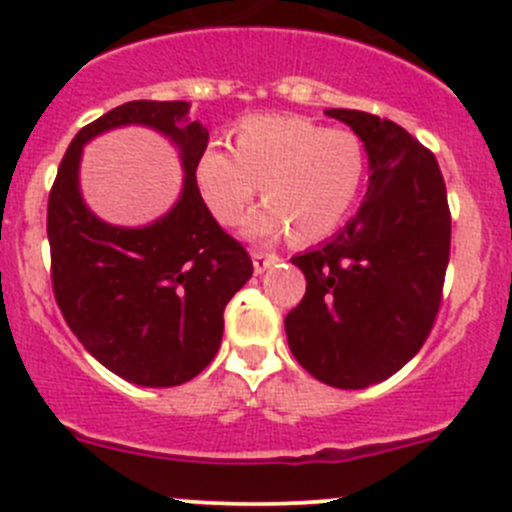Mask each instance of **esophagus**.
I'll return each instance as SVG.
<instances>
[{
    "label": "esophagus",
    "instance_id": "obj_1",
    "mask_svg": "<svg viewBox=\"0 0 512 512\" xmlns=\"http://www.w3.org/2000/svg\"><path fill=\"white\" fill-rule=\"evenodd\" d=\"M280 260L277 255H267V252H252V267H255V275H262L270 265Z\"/></svg>",
    "mask_w": 512,
    "mask_h": 512
}]
</instances>
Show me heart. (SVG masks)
<instances>
[{
  "label": "heart",
  "instance_id": "heart-1",
  "mask_svg": "<svg viewBox=\"0 0 512 512\" xmlns=\"http://www.w3.org/2000/svg\"><path fill=\"white\" fill-rule=\"evenodd\" d=\"M364 175L366 153L352 131L299 116L245 118L232 151L210 143L195 163V183L220 225H235L260 188L267 205L245 220V235L272 240L289 232L299 245L339 230Z\"/></svg>",
  "mask_w": 512,
  "mask_h": 512
}]
</instances>
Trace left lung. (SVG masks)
<instances>
[{
	"label": "left lung",
	"mask_w": 512,
	"mask_h": 512,
	"mask_svg": "<svg viewBox=\"0 0 512 512\" xmlns=\"http://www.w3.org/2000/svg\"><path fill=\"white\" fill-rule=\"evenodd\" d=\"M369 156L359 213L292 265L307 292L287 314L294 359L322 384L366 389L389 379L426 342L451 255V213L436 156L394 121L349 108Z\"/></svg>",
	"instance_id": "obj_1"
}]
</instances>
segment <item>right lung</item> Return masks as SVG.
Returning <instances> with one entry per match:
<instances>
[{"mask_svg": "<svg viewBox=\"0 0 512 512\" xmlns=\"http://www.w3.org/2000/svg\"><path fill=\"white\" fill-rule=\"evenodd\" d=\"M188 101H128L81 128L56 173L46 210L51 285L71 332L108 371L138 386H178L215 359L223 312L252 277L245 247L215 223L195 183L208 128ZM121 125H148L179 148V203L156 224H103L78 188L80 151Z\"/></svg>", "mask_w": 512, "mask_h": 512, "instance_id": "1", "label": "right lung"}]
</instances>
